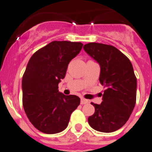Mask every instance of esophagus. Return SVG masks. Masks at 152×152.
Segmentation results:
<instances>
[{
	"label": "esophagus",
	"mask_w": 152,
	"mask_h": 152,
	"mask_svg": "<svg viewBox=\"0 0 152 152\" xmlns=\"http://www.w3.org/2000/svg\"><path fill=\"white\" fill-rule=\"evenodd\" d=\"M88 100L82 98L81 99V104H88Z\"/></svg>",
	"instance_id": "obj_1"
}]
</instances>
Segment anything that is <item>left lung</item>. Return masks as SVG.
Instances as JSON below:
<instances>
[{
    "instance_id": "1",
    "label": "left lung",
    "mask_w": 152,
    "mask_h": 152,
    "mask_svg": "<svg viewBox=\"0 0 152 152\" xmlns=\"http://www.w3.org/2000/svg\"><path fill=\"white\" fill-rule=\"evenodd\" d=\"M83 48L99 64V82L105 88L101 104L91 102L95 112L88 117V123L98 132H115L126 124L136 104L133 66L127 56L111 45L91 42Z\"/></svg>"
}]
</instances>
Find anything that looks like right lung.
<instances>
[{
    "label": "right lung",
    "instance_id": "add662e5",
    "mask_svg": "<svg viewBox=\"0 0 152 152\" xmlns=\"http://www.w3.org/2000/svg\"><path fill=\"white\" fill-rule=\"evenodd\" d=\"M82 46L81 42L54 41L36 51L28 62L22 78L23 109L34 127L43 133L64 131L80 104L77 96L58 92V85Z\"/></svg>",
    "mask_w": 152,
    "mask_h": 152
}]
</instances>
